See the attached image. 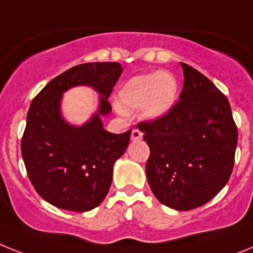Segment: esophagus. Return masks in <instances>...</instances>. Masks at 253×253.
<instances>
[{"label":"esophagus","instance_id":"34e87169","mask_svg":"<svg viewBox=\"0 0 253 253\" xmlns=\"http://www.w3.org/2000/svg\"><path fill=\"white\" fill-rule=\"evenodd\" d=\"M143 137V133H142L139 129H133L131 130V141H139Z\"/></svg>","mask_w":253,"mask_h":253}]
</instances>
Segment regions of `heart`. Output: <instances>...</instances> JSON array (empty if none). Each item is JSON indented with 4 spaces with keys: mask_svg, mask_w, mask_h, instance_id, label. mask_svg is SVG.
I'll use <instances>...</instances> for the list:
<instances>
[{
    "mask_svg": "<svg viewBox=\"0 0 253 253\" xmlns=\"http://www.w3.org/2000/svg\"><path fill=\"white\" fill-rule=\"evenodd\" d=\"M177 95V80L169 72L138 75L123 85L119 102L126 108H141L147 118L156 119L170 110Z\"/></svg>",
    "mask_w": 253,
    "mask_h": 253,
    "instance_id": "obj_1",
    "label": "heart"
}]
</instances>
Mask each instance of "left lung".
Segmentation results:
<instances>
[{
    "label": "left lung",
    "mask_w": 253,
    "mask_h": 253,
    "mask_svg": "<svg viewBox=\"0 0 253 253\" xmlns=\"http://www.w3.org/2000/svg\"><path fill=\"white\" fill-rule=\"evenodd\" d=\"M183 68V87L170 110L137 128L150 147L146 174L164 206L190 211L208 203L233 172L238 129L227 98L199 71Z\"/></svg>",
    "instance_id": "8db88e82"
}]
</instances>
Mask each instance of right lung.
I'll return each instance as SVG.
<instances>
[{
	"mask_svg": "<svg viewBox=\"0 0 253 253\" xmlns=\"http://www.w3.org/2000/svg\"><path fill=\"white\" fill-rule=\"evenodd\" d=\"M122 74V64L116 62L79 64L53 79L33 98L22 156L33 187L50 204L86 212L107 195L114 163L128 147L131 130L110 133L99 116L111 111L108 97ZM76 84H89L101 94L100 110L83 127L66 123L59 111L61 93Z\"/></svg>",
	"mask_w": 253,
	"mask_h": 253,
	"instance_id": "right-lung-1",
	"label": "right lung"
}]
</instances>
